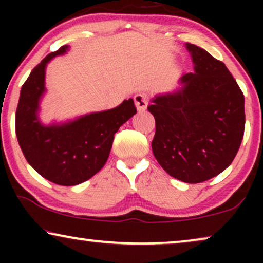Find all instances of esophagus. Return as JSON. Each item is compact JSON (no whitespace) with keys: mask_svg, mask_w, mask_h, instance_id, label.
I'll list each match as a JSON object with an SVG mask.
<instances>
[{"mask_svg":"<svg viewBox=\"0 0 263 263\" xmlns=\"http://www.w3.org/2000/svg\"><path fill=\"white\" fill-rule=\"evenodd\" d=\"M134 102L138 111H143L147 107V104H148V98H147V95H145V93H138V95L134 96Z\"/></svg>","mask_w":263,"mask_h":263,"instance_id":"34e87169","label":"esophagus"}]
</instances>
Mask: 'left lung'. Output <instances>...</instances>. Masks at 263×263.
Masks as SVG:
<instances>
[{
    "label": "left lung",
    "instance_id": "8db88e82",
    "mask_svg": "<svg viewBox=\"0 0 263 263\" xmlns=\"http://www.w3.org/2000/svg\"><path fill=\"white\" fill-rule=\"evenodd\" d=\"M194 71L147 107L156 120L152 151L168 175L185 183L211 179L229 167L244 134V96L220 61L186 43Z\"/></svg>",
    "mask_w": 263,
    "mask_h": 263
}]
</instances>
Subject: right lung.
I'll return each mask as SVG.
<instances>
[{
    "label": "right lung",
    "instance_id": "obj_1",
    "mask_svg": "<svg viewBox=\"0 0 263 263\" xmlns=\"http://www.w3.org/2000/svg\"><path fill=\"white\" fill-rule=\"evenodd\" d=\"M69 50L70 46H62L31 71L21 87L15 115L16 138L28 164L42 177L64 186L86 182L105 165L114 135L136 114L130 98L114 109L43 123L41 104L46 93V67Z\"/></svg>",
    "mask_w": 263,
    "mask_h": 263
}]
</instances>
